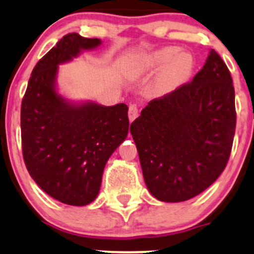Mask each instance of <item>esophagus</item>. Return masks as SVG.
<instances>
[{
	"mask_svg": "<svg viewBox=\"0 0 254 254\" xmlns=\"http://www.w3.org/2000/svg\"><path fill=\"white\" fill-rule=\"evenodd\" d=\"M138 117V109H137L136 105H130L129 106V119L130 122L135 121Z\"/></svg>",
	"mask_w": 254,
	"mask_h": 254,
	"instance_id": "1",
	"label": "esophagus"
}]
</instances>
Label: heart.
Wrapping results in <instances>:
<instances>
[{
    "label": "heart",
    "mask_w": 254,
    "mask_h": 254,
    "mask_svg": "<svg viewBox=\"0 0 254 254\" xmlns=\"http://www.w3.org/2000/svg\"><path fill=\"white\" fill-rule=\"evenodd\" d=\"M141 68L149 71L165 68L157 80V87L167 93L190 78L194 69V58L190 52H180L178 46H167L149 55L142 62Z\"/></svg>",
    "instance_id": "obj_1"
}]
</instances>
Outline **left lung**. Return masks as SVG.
Here are the masks:
<instances>
[{"mask_svg": "<svg viewBox=\"0 0 254 254\" xmlns=\"http://www.w3.org/2000/svg\"><path fill=\"white\" fill-rule=\"evenodd\" d=\"M233 80L211 50L190 82L151 100L130 131L148 190L162 202H184L220 177L234 139Z\"/></svg>", "mask_w": 254, "mask_h": 254, "instance_id": "8db88e82", "label": "left lung"}]
</instances>
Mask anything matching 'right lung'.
Segmentation results:
<instances>
[{"label": "right lung", "mask_w": 254, "mask_h": 254, "mask_svg": "<svg viewBox=\"0 0 254 254\" xmlns=\"http://www.w3.org/2000/svg\"><path fill=\"white\" fill-rule=\"evenodd\" d=\"M100 43L98 38L65 34L36 64L21 103L26 168L43 191L69 205L95 199L105 165L129 131L125 104L76 106L55 89L58 64Z\"/></svg>", "instance_id": "right-lung-1"}]
</instances>
